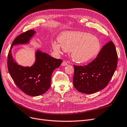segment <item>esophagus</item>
<instances>
[{
  "instance_id": "34e87169",
  "label": "esophagus",
  "mask_w": 127,
  "mask_h": 127,
  "mask_svg": "<svg viewBox=\"0 0 127 127\" xmlns=\"http://www.w3.org/2000/svg\"><path fill=\"white\" fill-rule=\"evenodd\" d=\"M67 64H67V63L66 62V61H64L62 63V64H61V66H66V65H67Z\"/></svg>"
}]
</instances>
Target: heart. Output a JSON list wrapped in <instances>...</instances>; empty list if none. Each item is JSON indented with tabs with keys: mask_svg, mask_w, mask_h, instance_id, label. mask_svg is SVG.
I'll list each match as a JSON object with an SVG mask.
<instances>
[{
	"mask_svg": "<svg viewBox=\"0 0 127 127\" xmlns=\"http://www.w3.org/2000/svg\"><path fill=\"white\" fill-rule=\"evenodd\" d=\"M59 43H52L56 52L70 50V56L76 62L86 63L96 56L100 50V42L97 38L89 33L74 31L63 33L58 37Z\"/></svg>",
	"mask_w": 127,
	"mask_h": 127,
	"instance_id": "obj_1",
	"label": "heart"
}]
</instances>
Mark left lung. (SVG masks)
<instances>
[{
  "mask_svg": "<svg viewBox=\"0 0 127 127\" xmlns=\"http://www.w3.org/2000/svg\"><path fill=\"white\" fill-rule=\"evenodd\" d=\"M117 64L116 48L113 42L110 41L91 63L83 66L74 65V87L85 94L94 93L104 89L112 77Z\"/></svg>",
  "mask_w": 127,
  "mask_h": 127,
  "instance_id": "1",
  "label": "left lung"
}]
</instances>
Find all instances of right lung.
Here are the masks:
<instances>
[{
    "mask_svg": "<svg viewBox=\"0 0 127 127\" xmlns=\"http://www.w3.org/2000/svg\"><path fill=\"white\" fill-rule=\"evenodd\" d=\"M35 33L33 30H31L15 38L7 58L8 69L15 83L24 93L32 96L43 94L49 90L53 70L63 63L62 60L54 58L38 50L35 52V61L32 66L18 64L13 58L11 49L15 45L28 43Z\"/></svg>",
    "mask_w": 127,
    "mask_h": 127,
    "instance_id": "add662e5",
    "label": "right lung"
}]
</instances>
